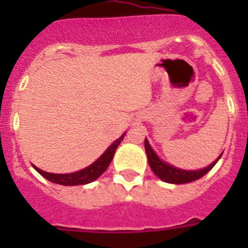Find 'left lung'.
<instances>
[{
	"label": "left lung",
	"instance_id": "8db88e82",
	"mask_svg": "<svg viewBox=\"0 0 248 248\" xmlns=\"http://www.w3.org/2000/svg\"><path fill=\"white\" fill-rule=\"evenodd\" d=\"M144 145H145V151L146 155H148V161L151 170L154 171V174L156 175L159 179H161V180L169 184H187L191 183V181L198 180V179L202 177L203 175L207 174V172L214 168L215 164L217 163L218 159H220L221 155H222L221 154L217 160H215L214 163L210 164V165L206 166V168L201 169V170L187 171V170H181V169L174 168V166L169 165V164L161 161V160L157 157V155L154 153V150L151 149V146L149 145L148 140L146 139L145 141H144Z\"/></svg>",
	"mask_w": 248,
	"mask_h": 248
}]
</instances>
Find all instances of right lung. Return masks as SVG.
Masks as SVG:
<instances>
[{
    "label": "right lung",
    "instance_id": "obj_1",
    "mask_svg": "<svg viewBox=\"0 0 248 248\" xmlns=\"http://www.w3.org/2000/svg\"><path fill=\"white\" fill-rule=\"evenodd\" d=\"M124 139V134L114 141L110 146H109L107 150H105L104 154L97 160L94 161L92 165H89L88 168L83 169L77 172H72V174H50V172H46L41 169L36 168L37 171L42 175L43 177H46L47 180L52 181L54 184H59V185L64 186H74V185H85V184H89L92 181L97 180L98 177L103 174V172L107 170V168L110 164L111 159L114 156V153L117 150L118 145L120 144V141Z\"/></svg>",
    "mask_w": 248,
    "mask_h": 248
}]
</instances>
